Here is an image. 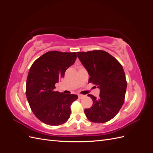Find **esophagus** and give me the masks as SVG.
I'll use <instances>...</instances> for the list:
<instances>
[{
    "instance_id": "esophagus-1",
    "label": "esophagus",
    "mask_w": 153,
    "mask_h": 153,
    "mask_svg": "<svg viewBox=\"0 0 153 153\" xmlns=\"http://www.w3.org/2000/svg\"><path fill=\"white\" fill-rule=\"evenodd\" d=\"M78 98L82 99V98H84V95H82V94H78Z\"/></svg>"
}]
</instances>
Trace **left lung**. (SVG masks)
I'll list each match as a JSON object with an SVG mask.
<instances>
[{"mask_svg": "<svg viewBox=\"0 0 153 153\" xmlns=\"http://www.w3.org/2000/svg\"><path fill=\"white\" fill-rule=\"evenodd\" d=\"M90 76L89 83L100 88L99 98L88 94L93 101L85 109L90 121L104 123L113 119L124 103L127 82L123 68L117 60L103 50L76 52Z\"/></svg>", "mask_w": 153, "mask_h": 153, "instance_id": "left-lung-1", "label": "left lung"}]
</instances>
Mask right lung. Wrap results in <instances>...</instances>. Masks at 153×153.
<instances>
[{"label":"right lung","mask_w":153,"mask_h":153,"mask_svg":"<svg viewBox=\"0 0 153 153\" xmlns=\"http://www.w3.org/2000/svg\"><path fill=\"white\" fill-rule=\"evenodd\" d=\"M76 59L75 52L50 51L37 59L29 69L27 98L35 116L46 124L59 126L70 117V106L78 96L63 94L54 89Z\"/></svg>","instance_id":"add662e5"}]
</instances>
